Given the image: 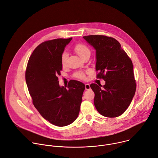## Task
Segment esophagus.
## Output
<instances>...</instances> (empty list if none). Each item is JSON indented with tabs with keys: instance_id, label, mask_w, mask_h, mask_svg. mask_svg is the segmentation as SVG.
<instances>
[{
	"instance_id": "esophagus-1",
	"label": "esophagus",
	"mask_w": 158,
	"mask_h": 158,
	"mask_svg": "<svg viewBox=\"0 0 158 158\" xmlns=\"http://www.w3.org/2000/svg\"><path fill=\"white\" fill-rule=\"evenodd\" d=\"M90 88H90V85H89V84H88V83L85 84V89L88 90V89H89Z\"/></svg>"
}]
</instances>
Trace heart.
<instances>
[{"instance_id":"obj_1","label":"heart","mask_w":158,"mask_h":158,"mask_svg":"<svg viewBox=\"0 0 158 158\" xmlns=\"http://www.w3.org/2000/svg\"><path fill=\"white\" fill-rule=\"evenodd\" d=\"M75 52L81 58H83L85 55L88 54H90L91 52L89 48L85 44H78L74 47ZM68 59V54L66 52H64L61 55V63L63 67H65L67 65V61ZM76 77L80 79H85V75L83 73H78L76 74Z\"/></svg>"}]
</instances>
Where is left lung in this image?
Wrapping results in <instances>:
<instances>
[{"instance_id":"obj_1","label":"left lung","mask_w":158,"mask_h":158,"mask_svg":"<svg viewBox=\"0 0 158 158\" xmlns=\"http://www.w3.org/2000/svg\"><path fill=\"white\" fill-rule=\"evenodd\" d=\"M83 37L95 49L97 78L105 81L103 88L90 85L94 106L104 116H119L128 108L136 91L132 61L114 38L94 35Z\"/></svg>"}]
</instances>
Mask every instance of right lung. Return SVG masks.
<instances>
[{
    "label": "right lung",
    "instance_id": "obj_1",
    "mask_svg": "<svg viewBox=\"0 0 158 158\" xmlns=\"http://www.w3.org/2000/svg\"><path fill=\"white\" fill-rule=\"evenodd\" d=\"M57 39L40 44L29 58L25 80L33 104L44 118L57 127L72 123L78 117L85 85L71 80L60 86L58 75L62 70L61 58L72 40Z\"/></svg>",
    "mask_w": 158,
    "mask_h": 158
}]
</instances>
